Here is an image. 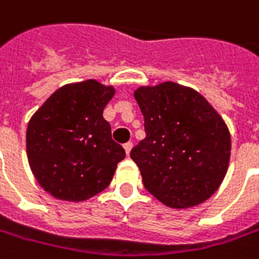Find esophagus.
Here are the masks:
<instances>
[{"mask_svg": "<svg viewBox=\"0 0 259 259\" xmlns=\"http://www.w3.org/2000/svg\"><path fill=\"white\" fill-rule=\"evenodd\" d=\"M123 147H124V150H126V153L129 155L130 150H132V147H133V143H132V142H127V143H124V145H123Z\"/></svg>", "mask_w": 259, "mask_h": 259, "instance_id": "34e87169", "label": "esophagus"}]
</instances>
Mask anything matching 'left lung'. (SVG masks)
I'll use <instances>...</instances> for the list:
<instances>
[{
  "label": "left lung",
  "mask_w": 259,
  "mask_h": 259,
  "mask_svg": "<svg viewBox=\"0 0 259 259\" xmlns=\"http://www.w3.org/2000/svg\"><path fill=\"white\" fill-rule=\"evenodd\" d=\"M135 99L146 138L130 157L147 192L174 209L206 201L229 165L231 135L224 119L202 94L174 81L139 87Z\"/></svg>",
  "instance_id": "8db88e82"
}]
</instances>
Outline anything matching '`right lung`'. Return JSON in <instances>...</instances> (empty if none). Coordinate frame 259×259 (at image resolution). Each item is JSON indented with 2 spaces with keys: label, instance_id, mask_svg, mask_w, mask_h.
<instances>
[{
  "label": "right lung",
  "instance_id": "add662e5",
  "mask_svg": "<svg viewBox=\"0 0 259 259\" xmlns=\"http://www.w3.org/2000/svg\"><path fill=\"white\" fill-rule=\"evenodd\" d=\"M113 85L85 80L60 87L32 114L27 157L32 175L51 196L83 202L104 191L124 149L112 139L103 110Z\"/></svg>",
  "mask_w": 259,
  "mask_h": 259
}]
</instances>
